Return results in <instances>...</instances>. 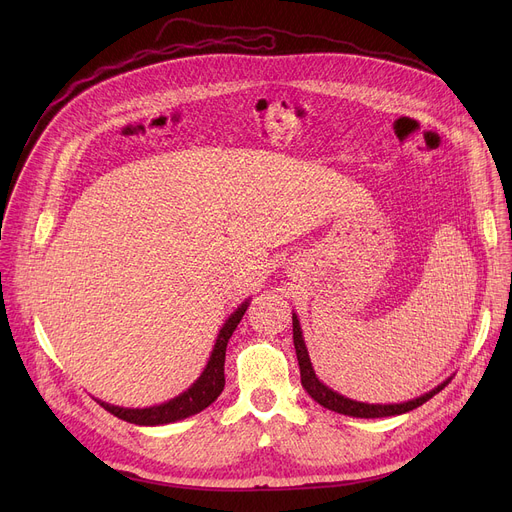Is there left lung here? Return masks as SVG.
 <instances>
[{"mask_svg":"<svg viewBox=\"0 0 512 512\" xmlns=\"http://www.w3.org/2000/svg\"><path fill=\"white\" fill-rule=\"evenodd\" d=\"M292 340H294V351H297L299 369H301V384H303L305 392L315 402H319V405L324 409H330V411L340 413V415L361 417V419H378V417H392V415L409 413V411L421 407L423 402H427L434 394H438L452 380V375H450V378H446L436 388L427 390L425 394H419V396H415L411 400H405V402H388V405H380V402H361V400L348 398V396L332 390L330 386H326L324 382L317 378V373H315L313 363H311V357H309V351H307L299 315L294 311H292Z\"/></svg>","mask_w":512,"mask_h":512,"instance_id":"obj_1","label":"left lung"}]
</instances>
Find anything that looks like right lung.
<instances>
[{"label": "right lung", "instance_id": "right-lung-1", "mask_svg": "<svg viewBox=\"0 0 512 512\" xmlns=\"http://www.w3.org/2000/svg\"><path fill=\"white\" fill-rule=\"evenodd\" d=\"M249 303H251V297L242 301L228 315V319L224 321V326L218 332V338H215L213 351H211V355L207 359V365L203 367L201 375L178 396H174L166 402H161V405H153V407H145V409L118 407V405H112V402H105V400H99V398H95V400L105 411H110L118 419H124V421L134 423V425H166V423H176V421H182L186 417L201 413L224 390V384H226V378H224L226 346H228V340H230L232 332L240 324L242 315H245Z\"/></svg>", "mask_w": 512, "mask_h": 512}]
</instances>
